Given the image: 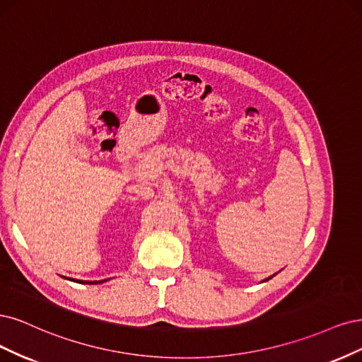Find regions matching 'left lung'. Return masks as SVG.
I'll list each match as a JSON object with an SVG mask.
<instances>
[{"instance_id": "obj_1", "label": "left lung", "mask_w": 362, "mask_h": 362, "mask_svg": "<svg viewBox=\"0 0 362 362\" xmlns=\"http://www.w3.org/2000/svg\"><path fill=\"white\" fill-rule=\"evenodd\" d=\"M272 276H274V275H272ZM272 276H269V278H266V279H263V283H264V281H267V279H271Z\"/></svg>"}]
</instances>
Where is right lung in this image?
Instances as JSON below:
<instances>
[{
	"mask_svg": "<svg viewBox=\"0 0 362 362\" xmlns=\"http://www.w3.org/2000/svg\"><path fill=\"white\" fill-rule=\"evenodd\" d=\"M74 281L76 283H83V284H100V283H105L107 279H102V281H79V279H74Z\"/></svg>",
	"mask_w": 362,
	"mask_h": 362,
	"instance_id": "right-lung-1",
	"label": "right lung"
}]
</instances>
